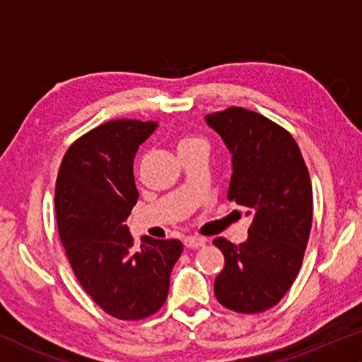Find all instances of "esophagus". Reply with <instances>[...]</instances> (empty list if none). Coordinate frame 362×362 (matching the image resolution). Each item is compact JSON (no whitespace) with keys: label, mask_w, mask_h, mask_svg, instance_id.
I'll list each match as a JSON object with an SVG mask.
<instances>
[{"label":"esophagus","mask_w":362,"mask_h":362,"mask_svg":"<svg viewBox=\"0 0 362 362\" xmlns=\"http://www.w3.org/2000/svg\"><path fill=\"white\" fill-rule=\"evenodd\" d=\"M183 244H185V247L198 249V247H203V246H205V241H203L202 238L190 236V238H185V239H183Z\"/></svg>","instance_id":"34e87169"}]
</instances>
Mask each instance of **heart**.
Instances as JSON below:
<instances>
[{"label": "heart", "instance_id": "obj_1", "mask_svg": "<svg viewBox=\"0 0 362 362\" xmlns=\"http://www.w3.org/2000/svg\"><path fill=\"white\" fill-rule=\"evenodd\" d=\"M190 147H206V149H208L206 139H205V137L198 136V134H187V136H183L182 139L179 141V151L190 149Z\"/></svg>", "mask_w": 362, "mask_h": 362}]
</instances>
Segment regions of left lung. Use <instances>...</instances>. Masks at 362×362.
Returning <instances> with one entry per match:
<instances>
[{
	"instance_id": "1",
	"label": "left lung",
	"mask_w": 362,
	"mask_h": 362,
	"mask_svg": "<svg viewBox=\"0 0 362 362\" xmlns=\"http://www.w3.org/2000/svg\"><path fill=\"white\" fill-rule=\"evenodd\" d=\"M205 119L233 154L228 200L252 215L247 241L213 239L225 256L216 300L238 313L266 312L302 266L313 218L308 169L292 134L256 111L231 106Z\"/></svg>"
}]
</instances>
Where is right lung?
Listing matches in <instances>:
<instances>
[{
  "label": "right lung",
  "instance_id": "obj_1",
  "mask_svg": "<svg viewBox=\"0 0 362 362\" xmlns=\"http://www.w3.org/2000/svg\"><path fill=\"white\" fill-rule=\"evenodd\" d=\"M157 123L115 119L78 137L55 183L59 236L85 292L111 317L142 320L165 303L179 239L142 238L134 249L126 220L136 205L132 160Z\"/></svg>",
  "mask_w": 362,
  "mask_h": 362
}]
</instances>
